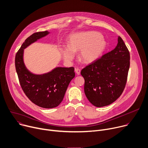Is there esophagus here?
<instances>
[{
	"label": "esophagus",
	"mask_w": 148,
	"mask_h": 148,
	"mask_svg": "<svg viewBox=\"0 0 148 148\" xmlns=\"http://www.w3.org/2000/svg\"><path fill=\"white\" fill-rule=\"evenodd\" d=\"M75 71L76 73V74L77 75H79L80 74V72H81V71H80V69H78V68H75Z\"/></svg>",
	"instance_id": "obj_1"
}]
</instances>
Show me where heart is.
Masks as SVG:
<instances>
[{
  "label": "heart",
  "mask_w": 148,
  "mask_h": 148,
  "mask_svg": "<svg viewBox=\"0 0 148 148\" xmlns=\"http://www.w3.org/2000/svg\"><path fill=\"white\" fill-rule=\"evenodd\" d=\"M106 44L101 35L97 32L74 33L70 36L69 45L62 47L61 52L65 61H71L75 57V52L80 51V59L85 63H91L101 56Z\"/></svg>",
  "instance_id": "obj_1"
}]
</instances>
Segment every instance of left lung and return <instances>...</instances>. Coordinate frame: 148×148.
I'll list each match as a JSON object with an SVG mask.
<instances>
[{"label": "left lung", "instance_id": "obj_1", "mask_svg": "<svg viewBox=\"0 0 148 148\" xmlns=\"http://www.w3.org/2000/svg\"><path fill=\"white\" fill-rule=\"evenodd\" d=\"M117 41L113 50L81 71L85 80V95L89 101L97 107L108 106L116 101L126 86L130 53L119 36Z\"/></svg>", "mask_w": 148, "mask_h": 148}]
</instances>
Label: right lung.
I'll return each mask as SVG.
<instances>
[{
	"label": "right lung",
	"instance_id": "1",
	"mask_svg": "<svg viewBox=\"0 0 148 148\" xmlns=\"http://www.w3.org/2000/svg\"><path fill=\"white\" fill-rule=\"evenodd\" d=\"M49 34L48 31L33 34L25 40L15 57L16 71L23 91L32 103L45 109L54 108L61 103L67 87L75 77L73 66H57L42 74L32 73L26 68L24 49Z\"/></svg>",
	"mask_w": 148,
	"mask_h": 148
}]
</instances>
